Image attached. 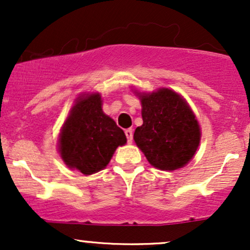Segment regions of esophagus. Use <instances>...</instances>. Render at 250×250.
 <instances>
[{"instance_id":"34e87169","label":"esophagus","mask_w":250,"mask_h":250,"mask_svg":"<svg viewBox=\"0 0 250 250\" xmlns=\"http://www.w3.org/2000/svg\"><path fill=\"white\" fill-rule=\"evenodd\" d=\"M125 136H127L128 143H131V141H133V130H131V129H125Z\"/></svg>"}]
</instances>
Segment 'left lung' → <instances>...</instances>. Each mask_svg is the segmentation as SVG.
<instances>
[{
  "mask_svg": "<svg viewBox=\"0 0 250 250\" xmlns=\"http://www.w3.org/2000/svg\"><path fill=\"white\" fill-rule=\"evenodd\" d=\"M143 125L135 129L134 141L148 162L161 170L185 167L199 148L201 129L182 96L168 88L137 93Z\"/></svg>",
  "mask_w": 250,
  "mask_h": 250,
  "instance_id": "1",
  "label": "left lung"
}]
</instances>
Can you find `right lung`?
I'll use <instances>...</instances> for the list:
<instances>
[{"label":"right lung","instance_id":"right-lung-1","mask_svg":"<svg viewBox=\"0 0 250 250\" xmlns=\"http://www.w3.org/2000/svg\"><path fill=\"white\" fill-rule=\"evenodd\" d=\"M125 131L102 110L99 93L77 97L63 123L59 150L63 162L84 175L102 170L119 146L125 145Z\"/></svg>","mask_w":250,"mask_h":250}]
</instances>
